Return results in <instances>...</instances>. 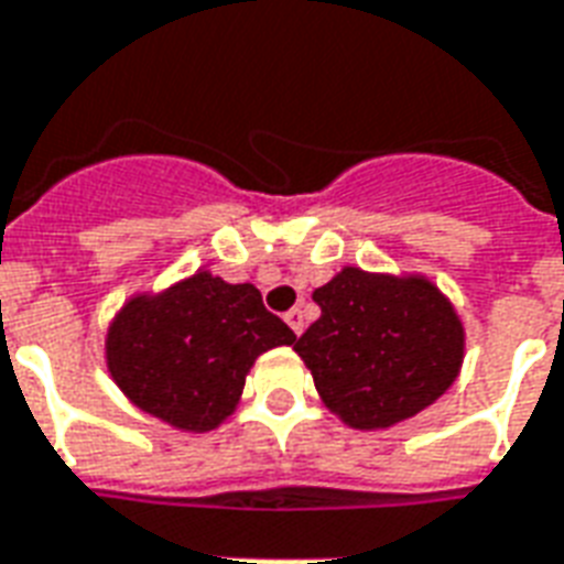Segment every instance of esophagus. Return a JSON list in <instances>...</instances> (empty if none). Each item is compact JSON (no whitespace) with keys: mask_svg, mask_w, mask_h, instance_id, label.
Masks as SVG:
<instances>
[{"mask_svg":"<svg viewBox=\"0 0 564 564\" xmlns=\"http://www.w3.org/2000/svg\"><path fill=\"white\" fill-rule=\"evenodd\" d=\"M285 321H288V327L294 329L297 336H303V329H306V315H303L300 308H291V312L285 315Z\"/></svg>","mask_w":564,"mask_h":564,"instance_id":"esophagus-1","label":"esophagus"}]
</instances>
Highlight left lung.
<instances>
[{
    "instance_id": "left-lung-1",
    "label": "left lung",
    "mask_w": 564,
    "mask_h": 564,
    "mask_svg": "<svg viewBox=\"0 0 564 564\" xmlns=\"http://www.w3.org/2000/svg\"><path fill=\"white\" fill-rule=\"evenodd\" d=\"M321 317L297 350L345 425L392 427L431 408L464 362V324L425 276H389L345 267L315 288Z\"/></svg>"
}]
</instances>
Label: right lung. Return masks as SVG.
Instances as JSON below:
<instances>
[{"label":"right lung","mask_w":564,"mask_h":564,"mask_svg":"<svg viewBox=\"0 0 564 564\" xmlns=\"http://www.w3.org/2000/svg\"><path fill=\"white\" fill-rule=\"evenodd\" d=\"M294 341L256 285L198 270L160 294L127 300L106 333V368L139 410L202 434L235 413L252 362Z\"/></svg>","instance_id":"add662e5"}]
</instances>
